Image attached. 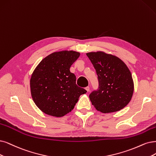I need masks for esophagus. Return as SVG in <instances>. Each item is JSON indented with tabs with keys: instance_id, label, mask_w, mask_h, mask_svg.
Returning <instances> with one entry per match:
<instances>
[{
	"instance_id": "obj_1",
	"label": "esophagus",
	"mask_w": 156,
	"mask_h": 156,
	"mask_svg": "<svg viewBox=\"0 0 156 156\" xmlns=\"http://www.w3.org/2000/svg\"><path fill=\"white\" fill-rule=\"evenodd\" d=\"M85 89H86V90H87V92H89L90 90V87H89V86H87V87H85Z\"/></svg>"
}]
</instances>
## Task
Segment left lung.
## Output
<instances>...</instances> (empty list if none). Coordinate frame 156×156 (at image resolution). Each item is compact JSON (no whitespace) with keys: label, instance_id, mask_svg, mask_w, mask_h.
<instances>
[{"label":"left lung","instance_id":"left-lung-1","mask_svg":"<svg viewBox=\"0 0 156 156\" xmlns=\"http://www.w3.org/2000/svg\"><path fill=\"white\" fill-rule=\"evenodd\" d=\"M96 69L99 89L89 98L97 111L111 113L122 110L133 96L134 85L128 67L119 58L103 51L86 53Z\"/></svg>","mask_w":156,"mask_h":156}]
</instances>
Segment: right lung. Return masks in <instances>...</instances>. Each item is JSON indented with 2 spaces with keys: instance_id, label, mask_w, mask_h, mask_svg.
<instances>
[{
  "instance_id": "add662e5",
  "label": "right lung",
  "mask_w": 156,
  "mask_h": 156,
  "mask_svg": "<svg viewBox=\"0 0 156 156\" xmlns=\"http://www.w3.org/2000/svg\"><path fill=\"white\" fill-rule=\"evenodd\" d=\"M79 52L61 51L45 57L33 71L30 79L31 94L40 111L62 117L74 108L80 95L87 93L76 84L70 67L80 56Z\"/></svg>"
}]
</instances>
